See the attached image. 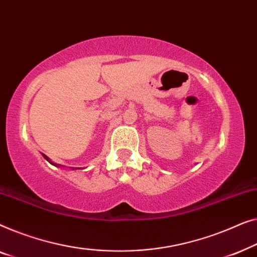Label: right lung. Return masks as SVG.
Masks as SVG:
<instances>
[{
    "instance_id": "right-lung-1",
    "label": "right lung",
    "mask_w": 257,
    "mask_h": 257,
    "mask_svg": "<svg viewBox=\"0 0 257 257\" xmlns=\"http://www.w3.org/2000/svg\"><path fill=\"white\" fill-rule=\"evenodd\" d=\"M44 157H45V158H46V160H48V157H46V156H45V155H44Z\"/></svg>"
}]
</instances>
